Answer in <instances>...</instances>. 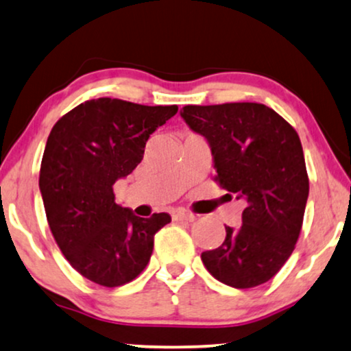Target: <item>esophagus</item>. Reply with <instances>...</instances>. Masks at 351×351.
Masks as SVG:
<instances>
[{
  "instance_id": "1",
  "label": "esophagus",
  "mask_w": 351,
  "mask_h": 351,
  "mask_svg": "<svg viewBox=\"0 0 351 351\" xmlns=\"http://www.w3.org/2000/svg\"><path fill=\"white\" fill-rule=\"evenodd\" d=\"M173 220H186V221H194L196 220V215L191 214V212H186V210H176L175 214H173Z\"/></svg>"
}]
</instances>
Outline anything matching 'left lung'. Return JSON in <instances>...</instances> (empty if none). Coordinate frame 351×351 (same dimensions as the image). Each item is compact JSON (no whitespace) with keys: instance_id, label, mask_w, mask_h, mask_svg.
<instances>
[{"instance_id":"left-lung-1","label":"left lung","mask_w":351,"mask_h":351,"mask_svg":"<svg viewBox=\"0 0 351 351\" xmlns=\"http://www.w3.org/2000/svg\"><path fill=\"white\" fill-rule=\"evenodd\" d=\"M181 118L210 147L215 180L245 199L243 223L201 259L217 280L233 288L263 285L298 241L309 180L293 128L263 104L188 105Z\"/></svg>"}]
</instances>
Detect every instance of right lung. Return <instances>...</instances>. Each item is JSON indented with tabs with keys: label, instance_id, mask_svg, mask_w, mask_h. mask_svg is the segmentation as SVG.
<instances>
[{
	"label": "right lung",
	"instance_id": "1",
	"mask_svg": "<svg viewBox=\"0 0 351 351\" xmlns=\"http://www.w3.org/2000/svg\"><path fill=\"white\" fill-rule=\"evenodd\" d=\"M178 112L94 99L56 121L48 136L40 193L58 246L82 277L119 287L149 264L154 237L170 223L167 212L143 219L114 202L113 184L143 160L150 134Z\"/></svg>",
	"mask_w": 351,
	"mask_h": 351
}]
</instances>
